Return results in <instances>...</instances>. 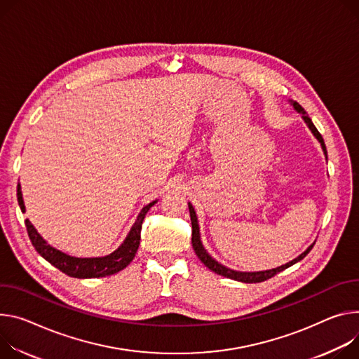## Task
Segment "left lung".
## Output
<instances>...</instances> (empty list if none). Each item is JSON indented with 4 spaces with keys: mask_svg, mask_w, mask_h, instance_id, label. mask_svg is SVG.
Wrapping results in <instances>:
<instances>
[{
    "mask_svg": "<svg viewBox=\"0 0 359 359\" xmlns=\"http://www.w3.org/2000/svg\"><path fill=\"white\" fill-rule=\"evenodd\" d=\"M289 102H290V104L293 106V109H295L298 113L302 114V118L305 120L306 126L309 127V130L313 133V136H315V137L318 139V142L320 143L325 156H327V147H325L323 139H322L320 133L316 130V127L313 126V123H312V120L309 118V116L306 114V111L304 110V107H302L299 103H297V102H292V100H289ZM189 212H190V220H191V245H193V249H194V252H196L198 257L205 264V266H208V268H209L210 271H213L215 273L222 275V276H224V278H231V279L239 280V282H245V283H257V282H264V280H266V279H271V278L275 276L276 273L285 271L286 268H289V266H292V265H295L297 262H299V260H302V259L311 252V249H312L313 245H315V243H312V245H311L304 253H301L298 257L290 260L289 264L282 265V266H278V268H275V269L260 271V272H241V271H233V269H231V268H226V266H223L222 264H219L216 259H213V257L206 252V249L203 248L202 241H201V231H199L198 216H196V212H194L191 203H189Z\"/></svg>",
    "mask_w": 359,
    "mask_h": 359,
    "instance_id": "8db88e82",
    "label": "left lung"
}]
</instances>
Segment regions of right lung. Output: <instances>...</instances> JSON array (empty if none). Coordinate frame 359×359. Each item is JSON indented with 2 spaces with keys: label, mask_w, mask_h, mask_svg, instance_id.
Masks as SVG:
<instances>
[{
  "label": "right lung",
  "mask_w": 359,
  "mask_h": 359,
  "mask_svg": "<svg viewBox=\"0 0 359 359\" xmlns=\"http://www.w3.org/2000/svg\"><path fill=\"white\" fill-rule=\"evenodd\" d=\"M17 199H18V205H20L21 210L25 212L20 184L17 186ZM156 202L157 201L149 203L147 206H144L142 209V212L137 216V220L135 222L132 229H130V232H128L126 241L121 243V246L118 249H116L113 253L103 256V257L70 256L67 253H64V252L53 248L51 245H48L28 219H25V226H27V232H28L32 246H34L36 250L46 260H48L53 266H55L61 272H64L69 276H73V278H80V279L103 278V276H110V275H114V273L123 271L135 259L136 252L140 245V232H142V224H143L144 216Z\"/></svg>",
  "instance_id": "right-lung-1"
}]
</instances>
